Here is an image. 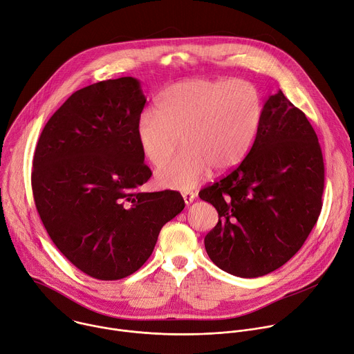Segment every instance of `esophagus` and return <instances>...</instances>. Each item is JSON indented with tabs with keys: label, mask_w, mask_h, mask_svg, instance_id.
<instances>
[{
	"label": "esophagus",
	"mask_w": 354,
	"mask_h": 354,
	"mask_svg": "<svg viewBox=\"0 0 354 354\" xmlns=\"http://www.w3.org/2000/svg\"><path fill=\"white\" fill-rule=\"evenodd\" d=\"M182 196H183V200H185V203H186V205H190L192 201L194 200V197H196V194H194L193 192H190V190H185V192H182Z\"/></svg>",
	"instance_id": "esophagus-1"
}]
</instances>
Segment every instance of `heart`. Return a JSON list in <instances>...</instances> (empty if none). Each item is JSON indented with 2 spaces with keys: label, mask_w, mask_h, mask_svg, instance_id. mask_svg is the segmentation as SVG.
<instances>
[{
  "label": "heart",
  "mask_w": 354,
  "mask_h": 354,
  "mask_svg": "<svg viewBox=\"0 0 354 354\" xmlns=\"http://www.w3.org/2000/svg\"><path fill=\"white\" fill-rule=\"evenodd\" d=\"M263 115L258 89L242 80H189L158 96L154 113L136 126L142 156L156 167L166 162L181 137L185 148L157 171L162 186L194 187L212 169L238 165L254 144Z\"/></svg>",
  "instance_id": "b5f03b06"
}]
</instances>
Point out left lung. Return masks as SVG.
I'll list each match as a JSON object with an SVG mask.
<instances>
[{
	"instance_id": "8db88e82",
	"label": "left lung",
	"mask_w": 354,
	"mask_h": 354,
	"mask_svg": "<svg viewBox=\"0 0 354 354\" xmlns=\"http://www.w3.org/2000/svg\"><path fill=\"white\" fill-rule=\"evenodd\" d=\"M324 182L321 145L307 116L281 91L270 95L245 160L198 193L218 213L205 238L209 258L245 279L279 269L317 224Z\"/></svg>"
}]
</instances>
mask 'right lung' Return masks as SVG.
Returning a JSON list of instances; mask_svg holds the SVG:
<instances>
[{"label": "right lung", "mask_w": 354, "mask_h": 354, "mask_svg": "<svg viewBox=\"0 0 354 354\" xmlns=\"http://www.w3.org/2000/svg\"><path fill=\"white\" fill-rule=\"evenodd\" d=\"M145 100L133 77L85 86L48 119L35 149L41 223L62 254L97 280L137 272L185 207L179 192L140 190L153 175L136 136Z\"/></svg>", "instance_id": "add662e5"}]
</instances>
